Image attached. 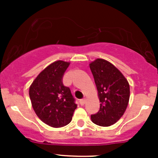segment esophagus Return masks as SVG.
Here are the masks:
<instances>
[{
	"label": "esophagus",
	"mask_w": 158,
	"mask_h": 158,
	"mask_svg": "<svg viewBox=\"0 0 158 158\" xmlns=\"http://www.w3.org/2000/svg\"><path fill=\"white\" fill-rule=\"evenodd\" d=\"M80 104L81 105H84V104H85V99H81V100H80Z\"/></svg>",
	"instance_id": "34e87169"
}]
</instances>
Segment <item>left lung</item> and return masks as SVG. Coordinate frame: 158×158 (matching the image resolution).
<instances>
[{
    "label": "left lung",
    "mask_w": 158,
    "mask_h": 158,
    "mask_svg": "<svg viewBox=\"0 0 158 158\" xmlns=\"http://www.w3.org/2000/svg\"><path fill=\"white\" fill-rule=\"evenodd\" d=\"M100 99V110L91 115L95 124L109 127L123 116L130 99V85L125 77L111 62L97 58L89 64Z\"/></svg>",
    "instance_id": "obj_1"
}]
</instances>
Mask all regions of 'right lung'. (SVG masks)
<instances>
[{
  "mask_svg": "<svg viewBox=\"0 0 158 158\" xmlns=\"http://www.w3.org/2000/svg\"><path fill=\"white\" fill-rule=\"evenodd\" d=\"M69 62L56 61L43 69L32 82L29 96L37 116L52 127H62L72 120L77 104L62 77Z\"/></svg>",
  "mask_w": 158,
  "mask_h": 158,
  "instance_id": "right-lung-1",
  "label": "right lung"
}]
</instances>
